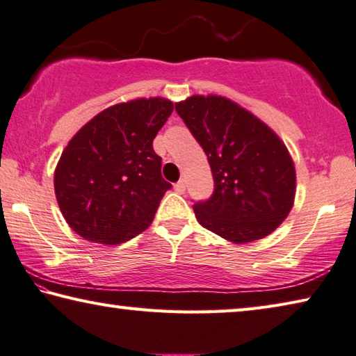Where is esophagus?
<instances>
[{
    "label": "esophagus",
    "instance_id": "34e87169",
    "mask_svg": "<svg viewBox=\"0 0 356 356\" xmlns=\"http://www.w3.org/2000/svg\"><path fill=\"white\" fill-rule=\"evenodd\" d=\"M175 191H177L178 194H183V192L186 191V184H184V181H178L177 184H175Z\"/></svg>",
    "mask_w": 356,
    "mask_h": 356
}]
</instances>
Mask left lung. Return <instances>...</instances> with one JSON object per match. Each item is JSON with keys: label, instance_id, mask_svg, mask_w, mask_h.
<instances>
[{"label": "left lung", "instance_id": "obj_1", "mask_svg": "<svg viewBox=\"0 0 356 356\" xmlns=\"http://www.w3.org/2000/svg\"><path fill=\"white\" fill-rule=\"evenodd\" d=\"M208 156L214 192L194 205L205 229L235 244L275 232L293 208L296 172L281 137L248 108L219 95L175 104Z\"/></svg>", "mask_w": 356, "mask_h": 356}]
</instances>
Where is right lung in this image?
I'll list each match as a JSON object with an SVG mask.
<instances>
[{"label": "right lung", "mask_w": 356, "mask_h": 356, "mask_svg": "<svg viewBox=\"0 0 356 356\" xmlns=\"http://www.w3.org/2000/svg\"><path fill=\"white\" fill-rule=\"evenodd\" d=\"M172 112L170 99H131L99 112L69 140L54 184L63 218L77 235L115 246L153 222L172 188L153 140Z\"/></svg>", "instance_id": "1"}]
</instances>
